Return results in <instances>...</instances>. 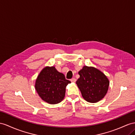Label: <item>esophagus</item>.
<instances>
[{
	"label": "esophagus",
	"instance_id": "34e87169",
	"mask_svg": "<svg viewBox=\"0 0 135 135\" xmlns=\"http://www.w3.org/2000/svg\"><path fill=\"white\" fill-rule=\"evenodd\" d=\"M71 81L72 83H75L76 82V79L75 78H72L71 79Z\"/></svg>",
	"mask_w": 135,
	"mask_h": 135
}]
</instances>
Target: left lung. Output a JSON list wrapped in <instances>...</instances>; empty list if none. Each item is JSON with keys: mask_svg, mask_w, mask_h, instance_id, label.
I'll return each mask as SVG.
<instances>
[{"mask_svg": "<svg viewBox=\"0 0 135 135\" xmlns=\"http://www.w3.org/2000/svg\"><path fill=\"white\" fill-rule=\"evenodd\" d=\"M76 83L83 98L89 103H97L108 91L109 81L102 71L93 67L84 66L79 71Z\"/></svg>", "mask_w": 135, "mask_h": 135, "instance_id": "obj_1", "label": "left lung"}]
</instances>
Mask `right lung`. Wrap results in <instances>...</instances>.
<instances>
[{
	"mask_svg": "<svg viewBox=\"0 0 135 135\" xmlns=\"http://www.w3.org/2000/svg\"><path fill=\"white\" fill-rule=\"evenodd\" d=\"M69 83L71 81L65 79L64 74L55 67H46L38 75L35 87L43 100L55 104L64 99L65 88Z\"/></svg>",
	"mask_w": 135,
	"mask_h": 135,
	"instance_id": "add662e5",
	"label": "right lung"
}]
</instances>
